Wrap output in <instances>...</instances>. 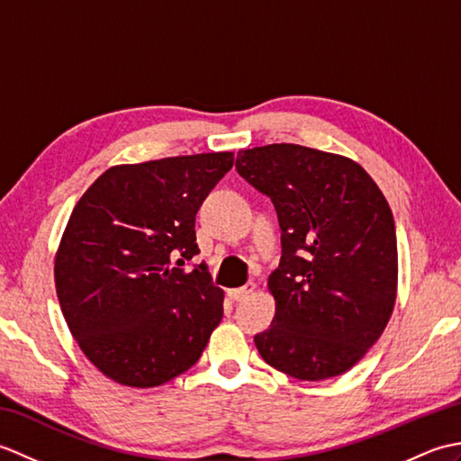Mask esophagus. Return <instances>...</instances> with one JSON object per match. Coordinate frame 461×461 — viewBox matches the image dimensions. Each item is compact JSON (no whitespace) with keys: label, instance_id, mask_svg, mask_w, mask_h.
<instances>
[{"label":"esophagus","instance_id":"esophagus-1","mask_svg":"<svg viewBox=\"0 0 461 461\" xmlns=\"http://www.w3.org/2000/svg\"><path fill=\"white\" fill-rule=\"evenodd\" d=\"M253 291H256V285H253V283H248V285L238 287V289H228V297L231 301H243L248 295H251Z\"/></svg>","mask_w":461,"mask_h":461}]
</instances>
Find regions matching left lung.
I'll return each instance as SVG.
<instances>
[{
    "label": "left lung",
    "mask_w": 461,
    "mask_h": 461,
    "mask_svg": "<svg viewBox=\"0 0 461 461\" xmlns=\"http://www.w3.org/2000/svg\"><path fill=\"white\" fill-rule=\"evenodd\" d=\"M236 168L271 198L281 261L267 279L276 317L256 335L269 366L299 380L352 368L386 329L396 303L393 210L355 160L299 144L240 150Z\"/></svg>",
    "instance_id": "left-lung-1"
}]
</instances>
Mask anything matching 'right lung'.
I'll use <instances>...</instances> for the list:
<instances>
[{
    "instance_id": "obj_1",
    "label": "right lung",
    "mask_w": 461,
    "mask_h": 461,
    "mask_svg": "<svg viewBox=\"0 0 461 461\" xmlns=\"http://www.w3.org/2000/svg\"><path fill=\"white\" fill-rule=\"evenodd\" d=\"M231 166L233 152L113 166L73 208L55 256L59 305L85 357L119 384L182 375L220 325L208 266H182L200 253L195 213Z\"/></svg>"
}]
</instances>
